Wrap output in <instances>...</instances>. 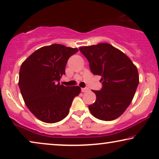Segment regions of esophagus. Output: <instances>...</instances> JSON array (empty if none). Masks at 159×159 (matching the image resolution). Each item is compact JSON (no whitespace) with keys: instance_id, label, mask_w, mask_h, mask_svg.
I'll return each instance as SVG.
<instances>
[{"instance_id":"esophagus-1","label":"esophagus","mask_w":159,"mask_h":159,"mask_svg":"<svg viewBox=\"0 0 159 159\" xmlns=\"http://www.w3.org/2000/svg\"><path fill=\"white\" fill-rule=\"evenodd\" d=\"M89 90V89L88 88H83L81 89V91L82 93H85V92H88V91Z\"/></svg>"}]
</instances>
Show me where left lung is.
<instances>
[{
    "label": "left lung",
    "mask_w": 159,
    "mask_h": 159,
    "mask_svg": "<svg viewBox=\"0 0 159 159\" xmlns=\"http://www.w3.org/2000/svg\"><path fill=\"white\" fill-rule=\"evenodd\" d=\"M90 71L101 77L102 88L93 90L96 101L88 106L93 116L103 121L114 120L127 109L139 84L137 67L123 52L108 43L80 47Z\"/></svg>",
    "instance_id": "obj_1"
}]
</instances>
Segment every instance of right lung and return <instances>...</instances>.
<instances>
[{
    "mask_svg": "<svg viewBox=\"0 0 159 159\" xmlns=\"http://www.w3.org/2000/svg\"><path fill=\"white\" fill-rule=\"evenodd\" d=\"M60 44L40 48L21 64L19 87L25 103L40 121L56 123L69 114L74 98L81 92L78 86L60 84L70 56L77 53Z\"/></svg>",
    "mask_w": 159,
    "mask_h": 159,
    "instance_id": "right-lung-1",
    "label": "right lung"
}]
</instances>
